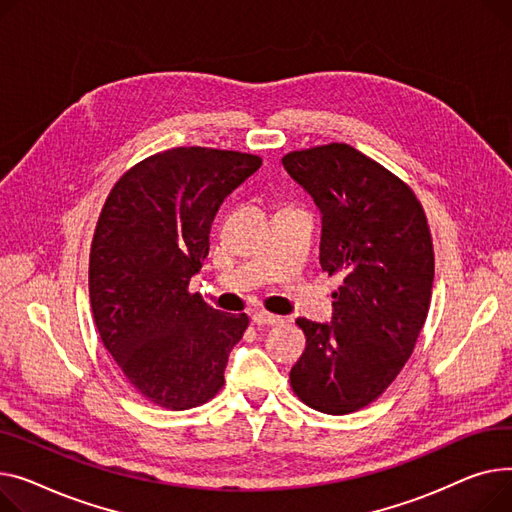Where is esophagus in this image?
<instances>
[{"mask_svg": "<svg viewBox=\"0 0 512 512\" xmlns=\"http://www.w3.org/2000/svg\"><path fill=\"white\" fill-rule=\"evenodd\" d=\"M252 320H254L258 326H275V324H281V322H283L281 316L264 312V310H262V312H256V314L252 316Z\"/></svg>", "mask_w": 512, "mask_h": 512, "instance_id": "1", "label": "esophagus"}]
</instances>
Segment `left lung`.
I'll use <instances>...</instances> for the list:
<instances>
[{"instance_id":"8db88e82","label":"left lung","mask_w":512,"mask_h":512,"mask_svg":"<svg viewBox=\"0 0 512 512\" xmlns=\"http://www.w3.org/2000/svg\"><path fill=\"white\" fill-rule=\"evenodd\" d=\"M287 173L322 213L320 266L343 275L330 324L297 318L306 349L291 368L297 399L347 415L390 386L428 318L434 246L409 184L345 142L291 150Z\"/></svg>"}]
</instances>
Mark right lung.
Instances as JSON below:
<instances>
[{"mask_svg":"<svg viewBox=\"0 0 512 512\" xmlns=\"http://www.w3.org/2000/svg\"><path fill=\"white\" fill-rule=\"evenodd\" d=\"M262 159L239 150L177 146L130 167L99 215L88 293L105 349L138 393L184 411L225 384L231 349L250 318L223 314L190 291L208 256L221 202Z\"/></svg>","mask_w":512,"mask_h":512,"instance_id":"add662e5","label":"right lung"}]
</instances>
